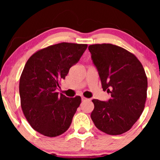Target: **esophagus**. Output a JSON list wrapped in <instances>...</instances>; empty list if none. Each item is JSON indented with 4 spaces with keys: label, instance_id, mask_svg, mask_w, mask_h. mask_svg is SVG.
Returning <instances> with one entry per match:
<instances>
[{
    "label": "esophagus",
    "instance_id": "34e87169",
    "mask_svg": "<svg viewBox=\"0 0 160 160\" xmlns=\"http://www.w3.org/2000/svg\"><path fill=\"white\" fill-rule=\"evenodd\" d=\"M86 100H88V98H85V97H84V96L82 97V102H84V101H86Z\"/></svg>",
    "mask_w": 160,
    "mask_h": 160
}]
</instances>
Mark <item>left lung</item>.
<instances>
[{
  "instance_id": "8db88e82",
  "label": "left lung",
  "mask_w": 160,
  "mask_h": 160,
  "mask_svg": "<svg viewBox=\"0 0 160 160\" xmlns=\"http://www.w3.org/2000/svg\"><path fill=\"white\" fill-rule=\"evenodd\" d=\"M102 89L111 93L108 102L93 99L91 118L95 126L111 135L128 131L144 109L148 78L135 55L111 43L89 46Z\"/></svg>"
}]
</instances>
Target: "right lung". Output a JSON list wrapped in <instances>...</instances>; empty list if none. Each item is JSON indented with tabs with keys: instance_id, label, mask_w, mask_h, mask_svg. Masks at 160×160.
<instances>
[{
	"instance_id": "obj_1",
	"label": "right lung",
	"mask_w": 160,
	"mask_h": 160,
	"mask_svg": "<svg viewBox=\"0 0 160 160\" xmlns=\"http://www.w3.org/2000/svg\"><path fill=\"white\" fill-rule=\"evenodd\" d=\"M87 44L60 43L37 51L28 58L19 80L21 107L31 126L47 137L65 132L81 103L56 91L78 63Z\"/></svg>"
}]
</instances>
